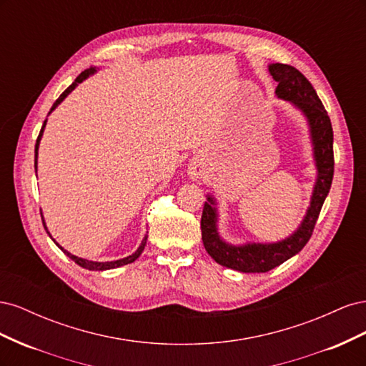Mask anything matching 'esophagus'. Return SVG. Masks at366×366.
Here are the masks:
<instances>
[{
    "instance_id": "1",
    "label": "esophagus",
    "mask_w": 366,
    "mask_h": 366,
    "mask_svg": "<svg viewBox=\"0 0 366 366\" xmlns=\"http://www.w3.org/2000/svg\"><path fill=\"white\" fill-rule=\"evenodd\" d=\"M191 175H192V179H198V175L200 174H198V171H191Z\"/></svg>"
}]
</instances>
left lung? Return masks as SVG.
Segmentation results:
<instances>
[{
  "label": "left lung",
  "instance_id": "1",
  "mask_svg": "<svg viewBox=\"0 0 366 366\" xmlns=\"http://www.w3.org/2000/svg\"><path fill=\"white\" fill-rule=\"evenodd\" d=\"M269 71L278 82L276 96L284 101L292 102L301 109L308 120L310 136H312L315 162L317 168V179L312 202L304 217L301 226L289 238L270 244L249 242L244 246H232L218 235L217 229V209L215 200L207 195V202L202 215V238L206 252L218 264L242 273H265L278 267L284 261L290 259L301 252L313 235V229L319 218L320 209L330 192L335 174V154H333V128L325 108L317 97L313 85L307 77L287 64H270Z\"/></svg>",
  "mask_w": 366,
  "mask_h": 366
}]
</instances>
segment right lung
Masks as SVG:
<instances>
[{"label": "right lung", "mask_w": 366, "mask_h": 366, "mask_svg": "<svg viewBox=\"0 0 366 366\" xmlns=\"http://www.w3.org/2000/svg\"><path fill=\"white\" fill-rule=\"evenodd\" d=\"M94 71H96V69H94V67H90V69H86L85 71H82L79 76H77L76 79H74V82L67 88V90H65V92L58 97V101L53 104V107H51V109H50V113L64 101L65 97H67V96L74 90L77 84H81L84 79H86V77L90 76V74H93ZM46 122H47V120H44V125H42V128H41V131H39V136H38V139H36V145H35V168H36V162H38L39 140H41V137H42L44 128H46ZM42 223H44V219H42ZM44 227H46V223H44ZM46 230H47V227H46ZM47 234H49V230H47ZM49 235H50V234H49ZM147 238H148V235H145V238H143V241H142V244L139 246V249H137L134 253H132V254H129V257H127V258H124V259H117V261H109V262H96V261H88V259H84V258H77V257H74V254H71V253H69L65 249H62V247L58 244V242H56V246H58L65 254H67V257H69L70 259H73L77 265H81V267H84V269H86V270L102 272V270H109V269L120 267V265H125V264H129V262H134V261L140 257V253L143 252V249H145V246H147ZM51 239H53V238H51ZM53 241H54V239H53Z\"/></svg>", "instance_id": "obj_1"}]
</instances>
